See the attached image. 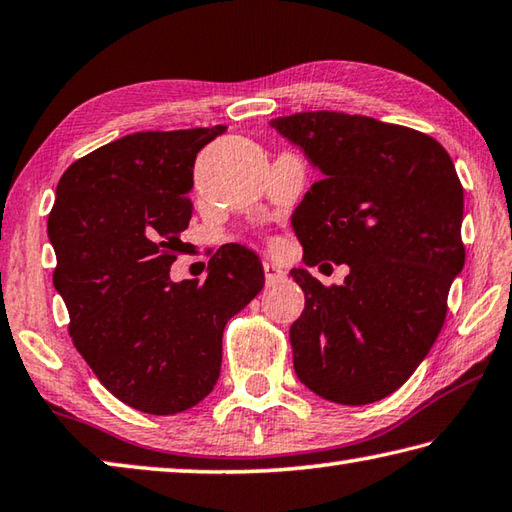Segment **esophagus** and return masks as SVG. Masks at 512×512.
Here are the masks:
<instances>
[{"instance_id": "1", "label": "esophagus", "mask_w": 512, "mask_h": 512, "mask_svg": "<svg viewBox=\"0 0 512 512\" xmlns=\"http://www.w3.org/2000/svg\"><path fill=\"white\" fill-rule=\"evenodd\" d=\"M264 275H266V284H277V282H282L284 277H286V273L282 271V268L277 266V264H273V262H264Z\"/></svg>"}]
</instances>
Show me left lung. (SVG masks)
I'll return each instance as SVG.
<instances>
[{
  "instance_id": "1",
  "label": "left lung",
  "mask_w": 512,
  "mask_h": 512,
  "mask_svg": "<svg viewBox=\"0 0 512 512\" xmlns=\"http://www.w3.org/2000/svg\"><path fill=\"white\" fill-rule=\"evenodd\" d=\"M324 174L293 212L304 264H347L324 286L293 268L304 311L291 327L297 378L340 405L396 392L430 353L463 271V188L432 136L340 111L271 120Z\"/></svg>"
}]
</instances>
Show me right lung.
<instances>
[{"label": "right lung", "instance_id": "add662e5", "mask_svg": "<svg viewBox=\"0 0 512 512\" xmlns=\"http://www.w3.org/2000/svg\"><path fill=\"white\" fill-rule=\"evenodd\" d=\"M224 125L136 132L71 163L55 190L53 284L73 345L118 401L170 416L217 385L221 338L264 286V268L230 244L206 282L170 280L192 217V167Z\"/></svg>", "mask_w": 512, "mask_h": 512}]
</instances>
